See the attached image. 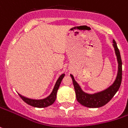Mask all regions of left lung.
<instances>
[{
	"label": "left lung",
	"mask_w": 128,
	"mask_h": 128,
	"mask_svg": "<svg viewBox=\"0 0 128 128\" xmlns=\"http://www.w3.org/2000/svg\"><path fill=\"white\" fill-rule=\"evenodd\" d=\"M112 46L114 47L115 53L118 61V73L114 82L106 89L98 91L94 94H88L82 90L81 86L75 81L72 74H70L72 79L74 90L76 92V96L77 101L82 106L88 108H100L105 106L112 99L114 95L118 90L122 82V60L118 48L116 41L112 40Z\"/></svg>",
	"instance_id": "1"
}]
</instances>
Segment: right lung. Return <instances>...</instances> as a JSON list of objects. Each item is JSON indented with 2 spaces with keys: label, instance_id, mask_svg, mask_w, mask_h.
Masks as SVG:
<instances>
[{
  "label": "right lung",
  "instance_id": "add662e5",
  "mask_svg": "<svg viewBox=\"0 0 128 128\" xmlns=\"http://www.w3.org/2000/svg\"><path fill=\"white\" fill-rule=\"evenodd\" d=\"M65 74H62L60 76L59 78L57 79V81L56 82L55 85L54 86V88L50 94L47 97L42 98V99H32V98H29L27 97H24L23 96H22L20 94H18L20 98L24 100L26 104H28L31 106H33L35 108H45L47 106H50L52 104H53L55 101L56 98V93L57 90L59 89V87L60 86V84L62 81L63 78L64 77Z\"/></svg>",
  "mask_w": 128,
  "mask_h": 128
}]
</instances>
